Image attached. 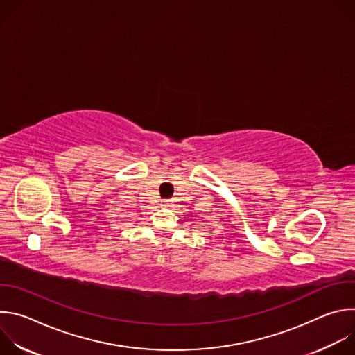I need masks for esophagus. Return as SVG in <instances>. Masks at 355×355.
I'll return each instance as SVG.
<instances>
[{"instance_id": "1", "label": "esophagus", "mask_w": 355, "mask_h": 355, "mask_svg": "<svg viewBox=\"0 0 355 355\" xmlns=\"http://www.w3.org/2000/svg\"><path fill=\"white\" fill-rule=\"evenodd\" d=\"M162 207H164V208H171V207H173V202H171L170 199H164V200H162Z\"/></svg>"}]
</instances>
